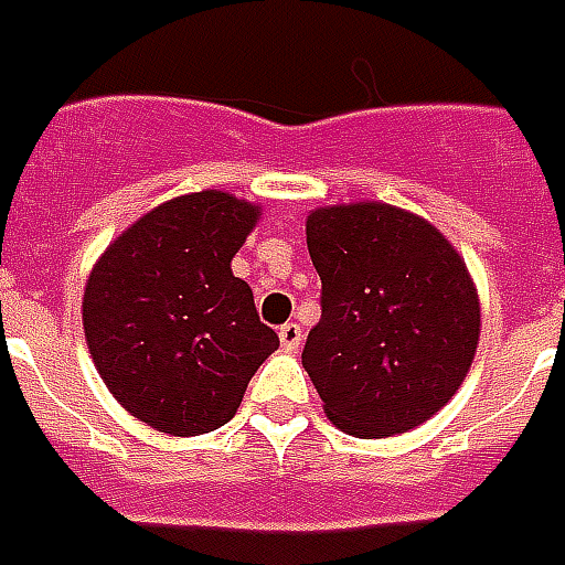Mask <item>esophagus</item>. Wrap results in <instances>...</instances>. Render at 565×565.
Masks as SVG:
<instances>
[{
	"label": "esophagus",
	"instance_id": "esophagus-1",
	"mask_svg": "<svg viewBox=\"0 0 565 565\" xmlns=\"http://www.w3.org/2000/svg\"><path fill=\"white\" fill-rule=\"evenodd\" d=\"M303 340V331L298 322H286V326L279 328V343H282V350H298Z\"/></svg>",
	"mask_w": 565,
	"mask_h": 565
}]
</instances>
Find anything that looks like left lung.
<instances>
[{
    "label": "left lung",
    "mask_w": 565,
    "mask_h": 565,
    "mask_svg": "<svg viewBox=\"0 0 565 565\" xmlns=\"http://www.w3.org/2000/svg\"><path fill=\"white\" fill-rule=\"evenodd\" d=\"M322 319L301 362L328 419L355 438L426 423L466 380L481 303L462 255L426 218L390 203L307 215Z\"/></svg>",
    "instance_id": "obj_1"
}]
</instances>
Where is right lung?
Listing matches in <instances>:
<instances>
[{
    "label": "right lung",
    "instance_id": "right-lung-1",
    "mask_svg": "<svg viewBox=\"0 0 565 565\" xmlns=\"http://www.w3.org/2000/svg\"><path fill=\"white\" fill-rule=\"evenodd\" d=\"M262 206L198 191L146 212L87 276L84 340L127 414L167 435H203L237 414L279 347L231 262Z\"/></svg>",
    "mask_w": 565,
    "mask_h": 565
}]
</instances>
